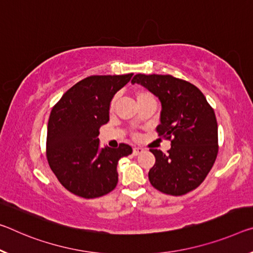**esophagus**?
Returning a JSON list of instances; mask_svg holds the SVG:
<instances>
[{"mask_svg": "<svg viewBox=\"0 0 253 253\" xmlns=\"http://www.w3.org/2000/svg\"><path fill=\"white\" fill-rule=\"evenodd\" d=\"M143 152H144V148H142V147H134L133 148V154L134 155H138V154L143 153Z\"/></svg>", "mask_w": 253, "mask_h": 253, "instance_id": "34e87169", "label": "esophagus"}]
</instances>
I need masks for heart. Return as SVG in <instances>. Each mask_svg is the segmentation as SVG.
Listing matches in <instances>:
<instances>
[{
    "label": "heart",
    "mask_w": 253,
    "mask_h": 253,
    "mask_svg": "<svg viewBox=\"0 0 253 253\" xmlns=\"http://www.w3.org/2000/svg\"><path fill=\"white\" fill-rule=\"evenodd\" d=\"M148 98H153V97H152V94L148 91L138 90L137 92H136V100H137V102L141 101V100L148 99ZM116 102H117V97H115L114 99L111 100V102H110V110L114 109Z\"/></svg>",
    "instance_id": "b5f03b06"
}]
</instances>
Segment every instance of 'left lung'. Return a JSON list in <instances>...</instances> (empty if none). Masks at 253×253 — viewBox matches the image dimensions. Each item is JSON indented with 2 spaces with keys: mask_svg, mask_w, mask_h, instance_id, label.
<instances>
[{
  "mask_svg": "<svg viewBox=\"0 0 253 253\" xmlns=\"http://www.w3.org/2000/svg\"><path fill=\"white\" fill-rule=\"evenodd\" d=\"M141 84L161 102L156 130L171 139L168 154L153 150L155 163L148 172L152 186L163 194L181 196L197 188L217 156V122L213 108L197 86L172 75L136 74Z\"/></svg>",
  "mask_w": 253,
  "mask_h": 253,
  "instance_id": "obj_1",
  "label": "left lung"
}]
</instances>
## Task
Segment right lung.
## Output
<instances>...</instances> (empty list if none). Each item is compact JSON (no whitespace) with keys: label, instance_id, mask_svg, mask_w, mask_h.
Masks as SVG:
<instances>
[{"label":"right lung","instance_id":"obj_1","mask_svg":"<svg viewBox=\"0 0 253 253\" xmlns=\"http://www.w3.org/2000/svg\"><path fill=\"white\" fill-rule=\"evenodd\" d=\"M125 75H94L67 90L51 109L47 126V160L58 181L72 194L90 199L114 190L117 164L131 147H100L99 128L109 122L114 95L130 81Z\"/></svg>","mask_w":253,"mask_h":253}]
</instances>
